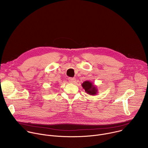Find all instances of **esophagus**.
<instances>
[{"mask_svg": "<svg viewBox=\"0 0 148 148\" xmlns=\"http://www.w3.org/2000/svg\"><path fill=\"white\" fill-rule=\"evenodd\" d=\"M69 81L70 82H71V83H74L75 81H76V79L75 78H73V77H69Z\"/></svg>", "mask_w": 148, "mask_h": 148, "instance_id": "obj_1", "label": "esophagus"}]
</instances>
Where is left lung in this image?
Listing matches in <instances>:
<instances>
[{"label":"left lung","mask_w":148,"mask_h":148,"mask_svg":"<svg viewBox=\"0 0 148 148\" xmlns=\"http://www.w3.org/2000/svg\"><path fill=\"white\" fill-rule=\"evenodd\" d=\"M82 86L83 88L85 90V91L90 95H94L97 92L96 87L93 86L92 83L90 81H86L83 82V84H82Z\"/></svg>","instance_id":"8db88e82"}]
</instances>
